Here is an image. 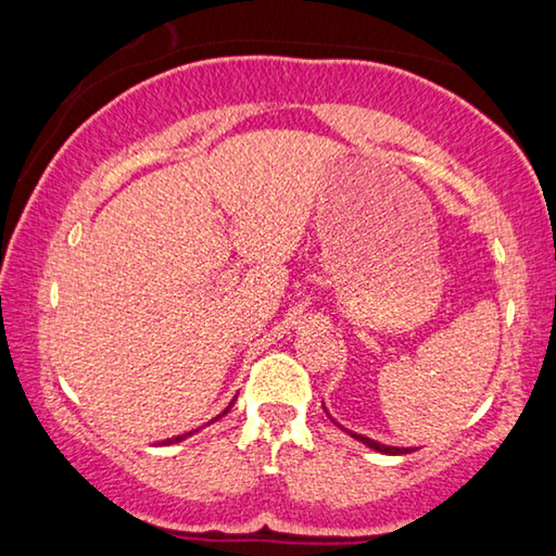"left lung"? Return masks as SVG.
Here are the masks:
<instances>
[{
    "mask_svg": "<svg viewBox=\"0 0 556 556\" xmlns=\"http://www.w3.org/2000/svg\"><path fill=\"white\" fill-rule=\"evenodd\" d=\"M353 434V431H351ZM357 441H363L365 446H370V448H375V451H380V454H390V456H400V454H409V448H400V446H384V444H380V441H372V439H368V437H363V434H353Z\"/></svg>",
    "mask_w": 556,
    "mask_h": 556,
    "instance_id": "1",
    "label": "left lung"
}]
</instances>
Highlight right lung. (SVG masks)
Returning a JSON list of instances; mask_svg holds the SVG:
<instances>
[{
  "label": "right lung",
  "mask_w": 556,
  "mask_h": 556,
  "mask_svg": "<svg viewBox=\"0 0 556 556\" xmlns=\"http://www.w3.org/2000/svg\"><path fill=\"white\" fill-rule=\"evenodd\" d=\"M228 409H230V407H228ZM228 409H225V412H228ZM225 412H223V414H225ZM215 419H218V417H215ZM181 439H186V434H184V437H176V439H168V441H164V444H174V441H181Z\"/></svg>",
  "instance_id": "right-lung-1"
}]
</instances>
